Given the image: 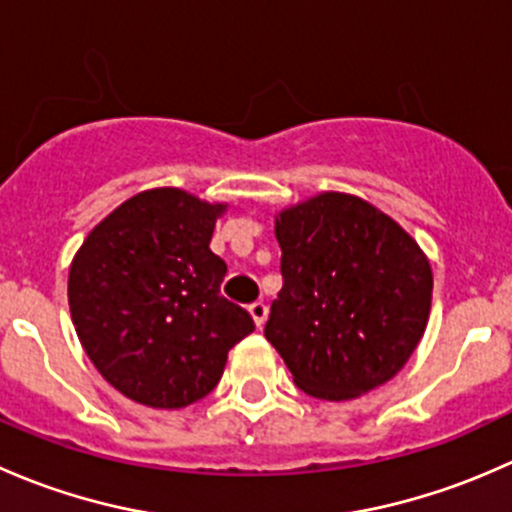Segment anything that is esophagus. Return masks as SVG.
I'll return each mask as SVG.
<instances>
[{"instance_id": "obj_1", "label": "esophagus", "mask_w": 512, "mask_h": 512, "mask_svg": "<svg viewBox=\"0 0 512 512\" xmlns=\"http://www.w3.org/2000/svg\"><path fill=\"white\" fill-rule=\"evenodd\" d=\"M249 313H251V318H254V323L258 325V328H261V325L266 323L268 308H266V303H263V300H256V303H251L249 305Z\"/></svg>"}]
</instances>
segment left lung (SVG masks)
<instances>
[{
    "instance_id": "8db88e82",
    "label": "left lung",
    "mask_w": 512,
    "mask_h": 512,
    "mask_svg": "<svg viewBox=\"0 0 512 512\" xmlns=\"http://www.w3.org/2000/svg\"><path fill=\"white\" fill-rule=\"evenodd\" d=\"M283 288L268 337L295 387L328 402L360 397L407 365L431 308V266L397 221L328 192L276 219Z\"/></svg>"
}]
</instances>
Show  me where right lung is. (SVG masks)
Segmentation results:
<instances>
[{"mask_svg":"<svg viewBox=\"0 0 512 512\" xmlns=\"http://www.w3.org/2000/svg\"><path fill=\"white\" fill-rule=\"evenodd\" d=\"M221 204L150 189L83 241L68 273L76 333L98 372L133 402L179 409L219 384L254 318L221 295L226 263L209 249Z\"/></svg>","mask_w":512,"mask_h":512,"instance_id":"right-lung-1","label":"right lung"}]
</instances>
